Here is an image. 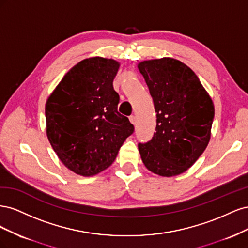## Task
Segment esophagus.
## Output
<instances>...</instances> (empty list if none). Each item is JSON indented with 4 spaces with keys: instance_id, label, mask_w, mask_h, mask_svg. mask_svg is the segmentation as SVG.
I'll list each match as a JSON object with an SVG mask.
<instances>
[{
    "instance_id": "esophagus-1",
    "label": "esophagus",
    "mask_w": 248,
    "mask_h": 248,
    "mask_svg": "<svg viewBox=\"0 0 248 248\" xmlns=\"http://www.w3.org/2000/svg\"><path fill=\"white\" fill-rule=\"evenodd\" d=\"M129 121L132 123V124H136V122H137V117L136 116H130L129 117Z\"/></svg>"
}]
</instances>
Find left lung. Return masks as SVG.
Masks as SVG:
<instances>
[{"mask_svg": "<svg viewBox=\"0 0 248 248\" xmlns=\"http://www.w3.org/2000/svg\"><path fill=\"white\" fill-rule=\"evenodd\" d=\"M138 67L157 114L154 137L139 144L140 158L156 175L178 176L199 159L209 144L213 101L197 74L179 60H147Z\"/></svg>", "mask_w": 248, "mask_h": 248, "instance_id": "1", "label": "left lung"}]
</instances>
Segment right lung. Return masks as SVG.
Returning a JSON list of instances; mask_svg holds the SVG:
<instances>
[{
  "mask_svg": "<svg viewBox=\"0 0 248 248\" xmlns=\"http://www.w3.org/2000/svg\"><path fill=\"white\" fill-rule=\"evenodd\" d=\"M120 63L93 57L67 72L46 103V136L64 166L84 177L115 161L133 125L118 111L112 87Z\"/></svg>",
  "mask_w": 248,
  "mask_h": 248,
  "instance_id": "right-lung-1",
  "label": "right lung"
}]
</instances>
